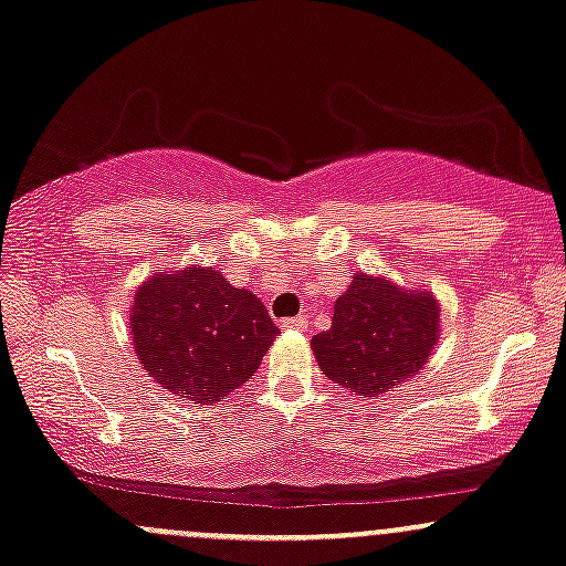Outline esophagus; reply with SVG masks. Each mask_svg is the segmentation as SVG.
Listing matches in <instances>:
<instances>
[{"label": "esophagus", "instance_id": "obj_1", "mask_svg": "<svg viewBox=\"0 0 566 566\" xmlns=\"http://www.w3.org/2000/svg\"><path fill=\"white\" fill-rule=\"evenodd\" d=\"M282 331H303L306 327V316H287V319L279 322Z\"/></svg>", "mask_w": 566, "mask_h": 566}]
</instances>
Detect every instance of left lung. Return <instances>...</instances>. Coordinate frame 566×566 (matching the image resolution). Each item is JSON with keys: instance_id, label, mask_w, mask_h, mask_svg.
<instances>
[{"instance_id": "left-lung-1", "label": "left lung", "mask_w": 566, "mask_h": 566, "mask_svg": "<svg viewBox=\"0 0 566 566\" xmlns=\"http://www.w3.org/2000/svg\"><path fill=\"white\" fill-rule=\"evenodd\" d=\"M440 308L430 293L357 273L335 301L331 331L314 335V357L333 384L376 397L419 374L438 340Z\"/></svg>"}]
</instances>
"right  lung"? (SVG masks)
I'll list each match as a JSON object with an SVG mask.
<instances>
[{"label": "right lung", "instance_id": "add662e5", "mask_svg": "<svg viewBox=\"0 0 566 566\" xmlns=\"http://www.w3.org/2000/svg\"><path fill=\"white\" fill-rule=\"evenodd\" d=\"M279 327L250 290L231 287L220 271L155 273L136 293V357L179 400L209 402L258 370Z\"/></svg>", "mask_w": 566, "mask_h": 566}]
</instances>
